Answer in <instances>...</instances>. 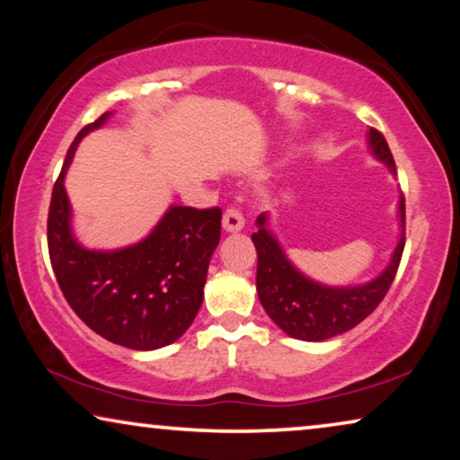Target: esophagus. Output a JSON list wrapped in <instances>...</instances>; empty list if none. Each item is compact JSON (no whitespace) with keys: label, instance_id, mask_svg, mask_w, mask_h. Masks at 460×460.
Returning <instances> with one entry per match:
<instances>
[{"label":"esophagus","instance_id":"1","mask_svg":"<svg viewBox=\"0 0 460 460\" xmlns=\"http://www.w3.org/2000/svg\"><path fill=\"white\" fill-rule=\"evenodd\" d=\"M222 228L226 232H241L244 228V217L241 211L236 208H230L224 211V219H222Z\"/></svg>","mask_w":460,"mask_h":460}]
</instances>
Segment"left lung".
Here are the masks:
<instances>
[{"instance_id": "1", "label": "left lung", "mask_w": 460, "mask_h": 460, "mask_svg": "<svg viewBox=\"0 0 460 460\" xmlns=\"http://www.w3.org/2000/svg\"><path fill=\"white\" fill-rule=\"evenodd\" d=\"M367 145L371 155L396 174L394 157L382 132L369 128ZM401 238L392 251L390 263L382 274L365 284L328 286L315 282L296 270L278 238L268 228L270 217H257L252 244L257 249V295L263 309L279 330L296 341L319 342L349 332L374 311L394 282L398 263L404 251V197L398 201Z\"/></svg>"}]
</instances>
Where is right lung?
<instances>
[{"label": "right lung", "mask_w": 460, "mask_h": 460, "mask_svg": "<svg viewBox=\"0 0 460 460\" xmlns=\"http://www.w3.org/2000/svg\"><path fill=\"white\" fill-rule=\"evenodd\" d=\"M110 116L105 111L78 132L53 184L49 259L66 301L93 332L126 349L155 350L176 342L201 309L222 209L170 205L149 236L124 249L97 251L78 243L64 178L83 137Z\"/></svg>", "instance_id": "obj_1"}]
</instances>
